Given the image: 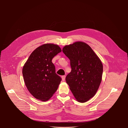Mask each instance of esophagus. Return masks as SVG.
I'll return each mask as SVG.
<instances>
[{
    "mask_svg": "<svg viewBox=\"0 0 128 128\" xmlns=\"http://www.w3.org/2000/svg\"><path fill=\"white\" fill-rule=\"evenodd\" d=\"M65 78H66V76H62V80H63V81H64V80H65Z\"/></svg>",
    "mask_w": 128,
    "mask_h": 128,
    "instance_id": "obj_1",
    "label": "esophagus"
}]
</instances>
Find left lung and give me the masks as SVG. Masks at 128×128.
Returning <instances> with one entry per match:
<instances>
[{"mask_svg":"<svg viewBox=\"0 0 128 128\" xmlns=\"http://www.w3.org/2000/svg\"><path fill=\"white\" fill-rule=\"evenodd\" d=\"M63 52L70 61L66 81L76 100L84 103L95 96L102 80L103 64L88 44L77 42L65 46Z\"/></svg>","mask_w":128,"mask_h":128,"instance_id":"1","label":"left lung"}]
</instances>
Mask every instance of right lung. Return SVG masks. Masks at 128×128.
Masks as SVG:
<instances>
[{
    "label": "right lung",
    "instance_id": "1",
    "mask_svg": "<svg viewBox=\"0 0 128 128\" xmlns=\"http://www.w3.org/2000/svg\"><path fill=\"white\" fill-rule=\"evenodd\" d=\"M57 44H46L36 48L25 63L22 74L25 85L36 99L46 101L56 92L61 81L52 58L61 52Z\"/></svg>",
    "mask_w": 128,
    "mask_h": 128
}]
</instances>
